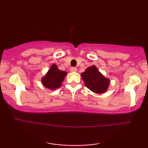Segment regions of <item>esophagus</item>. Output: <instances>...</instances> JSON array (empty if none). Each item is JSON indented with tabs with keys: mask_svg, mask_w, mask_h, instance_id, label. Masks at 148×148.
<instances>
[{
	"mask_svg": "<svg viewBox=\"0 0 148 148\" xmlns=\"http://www.w3.org/2000/svg\"><path fill=\"white\" fill-rule=\"evenodd\" d=\"M70 71H71V72H73V73L77 72V68H75V67H72V68H71Z\"/></svg>",
	"mask_w": 148,
	"mask_h": 148,
	"instance_id": "1",
	"label": "esophagus"
}]
</instances>
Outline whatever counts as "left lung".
Instances as JSON below:
<instances>
[{
    "mask_svg": "<svg viewBox=\"0 0 148 148\" xmlns=\"http://www.w3.org/2000/svg\"><path fill=\"white\" fill-rule=\"evenodd\" d=\"M81 76L86 86L92 92L103 94L108 90L110 81L105 77L96 66L93 65L87 68Z\"/></svg>",
    "mask_w": 148,
    "mask_h": 148,
    "instance_id": "1",
    "label": "left lung"
}]
</instances>
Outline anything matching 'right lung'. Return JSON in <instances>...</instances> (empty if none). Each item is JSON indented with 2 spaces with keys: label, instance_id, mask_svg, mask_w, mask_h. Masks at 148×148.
I'll return each instance as SVG.
<instances>
[{
  "label": "right lung",
  "instance_id": "obj_1",
  "mask_svg": "<svg viewBox=\"0 0 148 148\" xmlns=\"http://www.w3.org/2000/svg\"><path fill=\"white\" fill-rule=\"evenodd\" d=\"M66 74V71L58 69L56 64H52L46 74L42 78V84L50 90H56L61 86Z\"/></svg>",
  "mask_w": 148,
  "mask_h": 148
}]
</instances>
